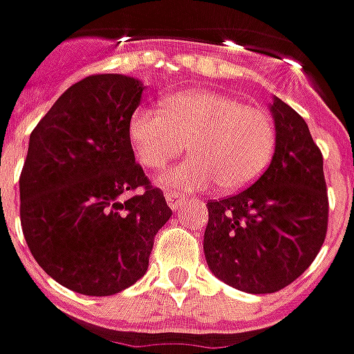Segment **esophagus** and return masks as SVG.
<instances>
[{"mask_svg": "<svg viewBox=\"0 0 354 354\" xmlns=\"http://www.w3.org/2000/svg\"><path fill=\"white\" fill-rule=\"evenodd\" d=\"M165 199H167L168 207L172 209V211H178V209L186 203V197L182 196V194H176V192H167V194H165Z\"/></svg>", "mask_w": 354, "mask_h": 354, "instance_id": "34e87169", "label": "esophagus"}]
</instances>
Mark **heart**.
<instances>
[{
	"label": "heart",
	"instance_id": "heart-1",
	"mask_svg": "<svg viewBox=\"0 0 354 354\" xmlns=\"http://www.w3.org/2000/svg\"><path fill=\"white\" fill-rule=\"evenodd\" d=\"M137 160L160 170L189 149L194 157L168 170V187L227 192L246 187L266 170L275 151V124L266 110L217 91H184L162 100V112L137 108L127 122Z\"/></svg>",
	"mask_w": 354,
	"mask_h": 354
}]
</instances>
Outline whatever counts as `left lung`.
I'll use <instances>...</instances> for the list:
<instances>
[{"label": "left lung", "instance_id": "obj_1", "mask_svg": "<svg viewBox=\"0 0 354 354\" xmlns=\"http://www.w3.org/2000/svg\"><path fill=\"white\" fill-rule=\"evenodd\" d=\"M275 153L256 184L207 203L203 252L230 287L268 295L298 279L326 240L324 158L302 116L273 96Z\"/></svg>", "mask_w": 354, "mask_h": 354}]
</instances>
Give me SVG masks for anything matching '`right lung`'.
I'll return each instance as SVG.
<instances>
[{
    "label": "right lung",
    "instance_id": "1",
    "mask_svg": "<svg viewBox=\"0 0 354 354\" xmlns=\"http://www.w3.org/2000/svg\"><path fill=\"white\" fill-rule=\"evenodd\" d=\"M143 88L118 73L85 77L30 133L19 178L23 234L38 266L79 295L110 297L137 283L172 215L127 137Z\"/></svg>",
    "mask_w": 354,
    "mask_h": 354
}]
</instances>
